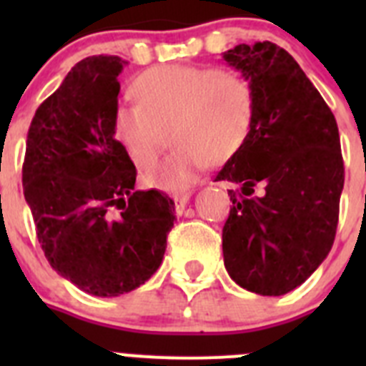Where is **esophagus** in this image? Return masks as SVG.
Instances as JSON below:
<instances>
[{
    "instance_id": "1",
    "label": "esophagus",
    "mask_w": 366,
    "mask_h": 366,
    "mask_svg": "<svg viewBox=\"0 0 366 366\" xmlns=\"http://www.w3.org/2000/svg\"><path fill=\"white\" fill-rule=\"evenodd\" d=\"M189 199H190V194H176V196H174V203H176V211H177V214H181V212L185 211V207H187V203H189Z\"/></svg>"
}]
</instances>
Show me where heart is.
<instances>
[{
    "instance_id": "obj_1",
    "label": "heart",
    "mask_w": 366,
    "mask_h": 366,
    "mask_svg": "<svg viewBox=\"0 0 366 366\" xmlns=\"http://www.w3.org/2000/svg\"><path fill=\"white\" fill-rule=\"evenodd\" d=\"M139 104L113 109V137L139 168H148L167 144V159L144 174V183L183 192L211 161L231 159L244 147L254 115L253 87L231 71L199 66H161L135 79Z\"/></svg>"
}]
</instances>
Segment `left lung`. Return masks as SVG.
Returning <instances> with one entry per match:
<instances>
[{
	"label": "left lung",
	"mask_w": 366,
	"mask_h": 366,
	"mask_svg": "<svg viewBox=\"0 0 366 366\" xmlns=\"http://www.w3.org/2000/svg\"><path fill=\"white\" fill-rule=\"evenodd\" d=\"M223 60L251 84L254 115L244 147L214 181L229 190L223 264L238 286L279 297L308 279L334 245L345 185L334 113L287 51L271 41L240 44Z\"/></svg>",
	"instance_id": "1"
}]
</instances>
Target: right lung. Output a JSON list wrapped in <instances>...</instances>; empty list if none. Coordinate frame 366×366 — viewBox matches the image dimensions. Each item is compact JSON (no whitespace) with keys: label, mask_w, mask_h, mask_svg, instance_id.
Listing matches in <instances>:
<instances>
[{"label":"right lung","mask_w":366,"mask_h":366,"mask_svg":"<svg viewBox=\"0 0 366 366\" xmlns=\"http://www.w3.org/2000/svg\"><path fill=\"white\" fill-rule=\"evenodd\" d=\"M124 62L89 56L67 73L32 117L24 194L45 258L95 297L134 292L159 269L174 202L135 190L132 159L113 137Z\"/></svg>","instance_id":"obj_1"}]
</instances>
